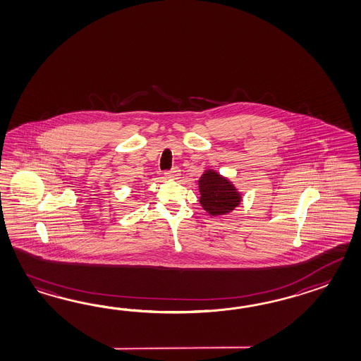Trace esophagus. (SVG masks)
Listing matches in <instances>:
<instances>
[{"label":"esophagus","instance_id":"1","mask_svg":"<svg viewBox=\"0 0 361 361\" xmlns=\"http://www.w3.org/2000/svg\"><path fill=\"white\" fill-rule=\"evenodd\" d=\"M179 176H180V170H179V168H173L170 171L165 173V178H166V179H178Z\"/></svg>","mask_w":361,"mask_h":361}]
</instances>
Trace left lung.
I'll list each match as a JSON object with an SVG mask.
<instances>
[{
    "label": "left lung",
    "mask_w": 361,
    "mask_h": 361,
    "mask_svg": "<svg viewBox=\"0 0 361 361\" xmlns=\"http://www.w3.org/2000/svg\"><path fill=\"white\" fill-rule=\"evenodd\" d=\"M199 192L202 209L213 217L231 213L240 205L243 195L234 183L221 176L217 170L207 169L199 179Z\"/></svg>",
    "instance_id": "left-lung-1"
}]
</instances>
